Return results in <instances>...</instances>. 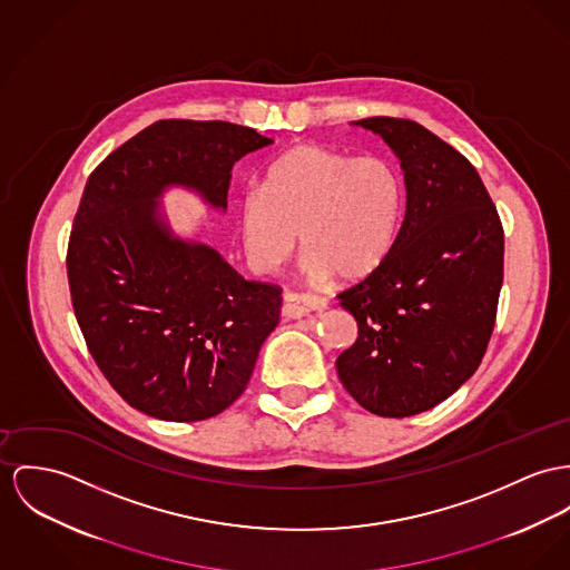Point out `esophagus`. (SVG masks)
<instances>
[{
	"label": "esophagus",
	"mask_w": 570,
	"mask_h": 570,
	"mask_svg": "<svg viewBox=\"0 0 570 570\" xmlns=\"http://www.w3.org/2000/svg\"><path fill=\"white\" fill-rule=\"evenodd\" d=\"M327 307V302L316 297V295H309V293H286L284 295V309L288 316H306L309 312H321Z\"/></svg>",
	"instance_id": "34e87169"
}]
</instances>
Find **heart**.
<instances>
[{
  "instance_id": "heart-1",
  "label": "heart",
  "mask_w": 570,
  "mask_h": 570,
  "mask_svg": "<svg viewBox=\"0 0 570 570\" xmlns=\"http://www.w3.org/2000/svg\"><path fill=\"white\" fill-rule=\"evenodd\" d=\"M403 186L393 165L355 158L318 145H297L279 156L240 204L247 261L263 275L277 273L299 245L314 279L336 275L357 282L393 247Z\"/></svg>"
}]
</instances>
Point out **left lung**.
Segmentation results:
<instances>
[{
  "label": "left lung",
  "mask_w": 570,
  "mask_h": 570,
  "mask_svg": "<svg viewBox=\"0 0 570 570\" xmlns=\"http://www.w3.org/2000/svg\"><path fill=\"white\" fill-rule=\"evenodd\" d=\"M401 160L405 217L384 263L338 295L357 338L336 360L368 412L432 410L480 366L503 284V225L475 167L410 119L371 117Z\"/></svg>",
  "instance_id": "left-lung-1"
}]
</instances>
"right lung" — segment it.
<instances>
[{
    "label": "right lung",
    "mask_w": 570,
    "mask_h": 570,
    "mask_svg": "<svg viewBox=\"0 0 570 570\" xmlns=\"http://www.w3.org/2000/svg\"><path fill=\"white\" fill-rule=\"evenodd\" d=\"M271 142L227 121L167 119L88 177L67 249L73 312L104 377L154 419L229 407L282 307L279 286L247 282L217 249L176 236L158 199L184 186L225 210L234 163Z\"/></svg>",
    "instance_id": "right-lung-1"
}]
</instances>
